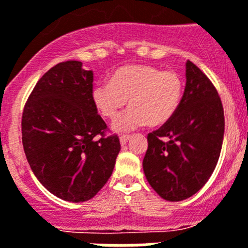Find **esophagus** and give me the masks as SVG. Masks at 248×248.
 <instances>
[{"label":"esophagus","instance_id":"esophagus-1","mask_svg":"<svg viewBox=\"0 0 248 248\" xmlns=\"http://www.w3.org/2000/svg\"><path fill=\"white\" fill-rule=\"evenodd\" d=\"M128 140H130V136H128V135H124V136L120 137V143H121L122 146L126 145L127 142H128Z\"/></svg>","mask_w":248,"mask_h":248}]
</instances>
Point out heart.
<instances>
[{"instance_id": "obj_1", "label": "heart", "mask_w": 248, "mask_h": 248, "mask_svg": "<svg viewBox=\"0 0 248 248\" xmlns=\"http://www.w3.org/2000/svg\"><path fill=\"white\" fill-rule=\"evenodd\" d=\"M92 102L105 118L113 120L117 132L135 130L147 124L151 127L167 124L178 111L184 97V81L173 71H162L148 64H127L112 73L111 82L92 87Z\"/></svg>"}]
</instances>
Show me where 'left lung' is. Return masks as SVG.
Returning <instances> with one entry per match:
<instances>
[{"instance_id": "8db88e82", "label": "left lung", "mask_w": 248, "mask_h": 248, "mask_svg": "<svg viewBox=\"0 0 248 248\" xmlns=\"http://www.w3.org/2000/svg\"><path fill=\"white\" fill-rule=\"evenodd\" d=\"M225 135L223 107L215 86L191 61L175 116L147 136L143 172L166 201H182L204 186L218 161Z\"/></svg>"}]
</instances>
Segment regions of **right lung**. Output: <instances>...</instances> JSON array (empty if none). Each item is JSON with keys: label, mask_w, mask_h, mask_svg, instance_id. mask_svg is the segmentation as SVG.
Returning a JSON list of instances; mask_svg holds the SVG:
<instances>
[{"label": "right lung", "mask_w": 248, "mask_h": 248, "mask_svg": "<svg viewBox=\"0 0 248 248\" xmlns=\"http://www.w3.org/2000/svg\"><path fill=\"white\" fill-rule=\"evenodd\" d=\"M93 72L66 61L47 71L22 115V143L33 175L59 199L85 202L111 177L121 150L92 102ZM100 134L101 139L95 136Z\"/></svg>", "instance_id": "obj_1"}]
</instances>
